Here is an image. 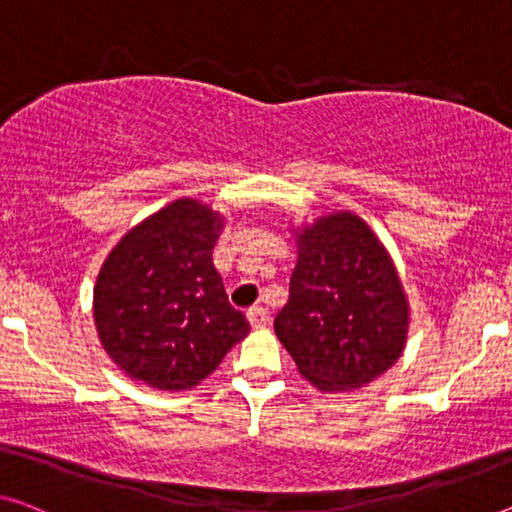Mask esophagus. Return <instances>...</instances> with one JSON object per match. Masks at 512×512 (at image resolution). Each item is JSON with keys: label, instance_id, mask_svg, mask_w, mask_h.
Listing matches in <instances>:
<instances>
[{"label": "esophagus", "instance_id": "obj_1", "mask_svg": "<svg viewBox=\"0 0 512 512\" xmlns=\"http://www.w3.org/2000/svg\"><path fill=\"white\" fill-rule=\"evenodd\" d=\"M248 322L253 329H264V326H269V322H271L269 310L262 308V305H255V308L248 310Z\"/></svg>", "mask_w": 512, "mask_h": 512}]
</instances>
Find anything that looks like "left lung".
Wrapping results in <instances>:
<instances>
[{
	"label": "left lung",
	"mask_w": 512,
	"mask_h": 512,
	"mask_svg": "<svg viewBox=\"0 0 512 512\" xmlns=\"http://www.w3.org/2000/svg\"><path fill=\"white\" fill-rule=\"evenodd\" d=\"M296 266L273 329L322 393L372 384L407 347L409 299L379 236L354 211L292 227Z\"/></svg>",
	"instance_id": "left-lung-1"
}]
</instances>
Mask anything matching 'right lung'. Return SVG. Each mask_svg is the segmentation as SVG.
<instances>
[{
	"instance_id": "right-lung-1",
	"label": "right lung",
	"mask_w": 512,
	"mask_h": 512,
	"mask_svg": "<svg viewBox=\"0 0 512 512\" xmlns=\"http://www.w3.org/2000/svg\"><path fill=\"white\" fill-rule=\"evenodd\" d=\"M223 213L181 197L121 236L98 271L94 324L112 363L158 391H188L250 333L213 266Z\"/></svg>"
}]
</instances>
